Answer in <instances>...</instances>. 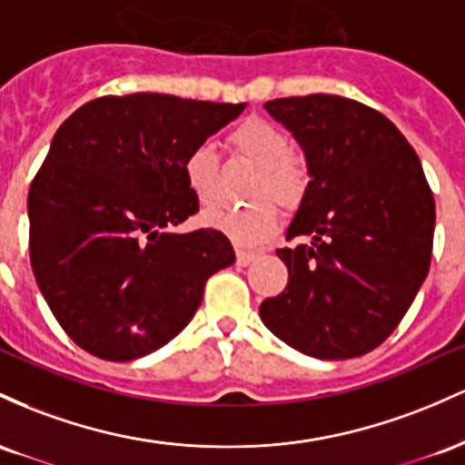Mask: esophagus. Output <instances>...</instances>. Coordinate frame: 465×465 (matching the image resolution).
I'll return each instance as SVG.
<instances>
[{
    "mask_svg": "<svg viewBox=\"0 0 465 465\" xmlns=\"http://www.w3.org/2000/svg\"><path fill=\"white\" fill-rule=\"evenodd\" d=\"M259 254L257 252H250V250H237V265H242V268H246V265L252 263L254 259H257Z\"/></svg>",
    "mask_w": 465,
    "mask_h": 465,
    "instance_id": "esophagus-1",
    "label": "esophagus"
}]
</instances>
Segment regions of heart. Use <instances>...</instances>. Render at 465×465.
Here are the masks:
<instances>
[{
  "label": "heart",
  "mask_w": 465,
  "mask_h": 465,
  "mask_svg": "<svg viewBox=\"0 0 465 465\" xmlns=\"http://www.w3.org/2000/svg\"><path fill=\"white\" fill-rule=\"evenodd\" d=\"M234 158L257 166L248 195L254 202L242 208H215L204 222L242 246H257L270 239L281 223V208L296 211L312 186L310 163L292 149L290 135L268 118L250 116L226 135ZM182 173L200 204H215L219 195V158L208 144H197L182 160Z\"/></svg>",
  "instance_id": "heart-1"
}]
</instances>
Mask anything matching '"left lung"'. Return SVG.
<instances>
[{"label":"left lung","mask_w":465,"mask_h":465,"mask_svg":"<svg viewBox=\"0 0 465 465\" xmlns=\"http://www.w3.org/2000/svg\"><path fill=\"white\" fill-rule=\"evenodd\" d=\"M294 134L312 186L279 248L288 285L261 302L274 336L307 356H364L393 333L430 268L435 200L415 149L373 107L333 96L265 103Z\"/></svg>","instance_id":"left-lung-1"}]
</instances>
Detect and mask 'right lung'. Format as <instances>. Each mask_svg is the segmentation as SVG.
Instances as JSON below:
<instances>
[{"label":"right lung","mask_w":465,"mask_h":465,"mask_svg":"<svg viewBox=\"0 0 465 465\" xmlns=\"http://www.w3.org/2000/svg\"><path fill=\"white\" fill-rule=\"evenodd\" d=\"M246 103L171 94L101 96L56 129L28 193L30 263L64 331L92 356L143 358L184 330L208 276L234 263L200 211L182 160Z\"/></svg>","instance_id":"1"}]
</instances>
